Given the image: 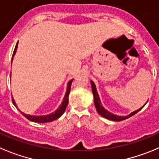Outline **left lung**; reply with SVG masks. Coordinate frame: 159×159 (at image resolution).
<instances>
[{"mask_svg": "<svg viewBox=\"0 0 159 159\" xmlns=\"http://www.w3.org/2000/svg\"><path fill=\"white\" fill-rule=\"evenodd\" d=\"M90 83H91V87H92V92H93V101H94V105H95V107H96L97 111H98V113L101 116H102L103 118H106V119L111 120V121H122V120L127 119V118H130V117H132L133 115H134L135 114H137L139 111H140V110L144 107L145 105L147 103V102H148V101H147L144 106H142V107L139 108V110H135V111H134V112H131L130 114H128V115L126 116L116 115V114H112V113L109 112L108 110H106V109L103 107L102 104V102H101L100 98H99V95L98 93V91H97L96 85H95V84L93 83V81H90Z\"/></svg>", "mask_w": 159, "mask_h": 159, "instance_id": "obj_1", "label": "left lung"}]
</instances>
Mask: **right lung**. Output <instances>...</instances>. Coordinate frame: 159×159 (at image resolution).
Listing matches in <instances>:
<instances>
[{
  "mask_svg": "<svg viewBox=\"0 0 159 159\" xmlns=\"http://www.w3.org/2000/svg\"><path fill=\"white\" fill-rule=\"evenodd\" d=\"M17 45H18V41H17V43H16V46H15V49L14 51H13V57H12V61H11V65H12V62H13V57L14 55L16 54V49H17ZM72 79L70 80V81L68 82L67 84V88H66V94L64 96V98H63L62 102L60 106H58V108L55 111H53V113H51L49 114H46V115H40V116H37V115H30V114H25V113L21 112L18 108H17V106H16V102H15L14 99L13 98V103L15 106H16V108L18 109L19 111L27 119H29L30 121H34V122H38V123H45V122H49V121H53L54 120L57 119L61 117V116L62 115L64 114V112L66 111V106L68 105L69 103V94H70V89H71V84H72V81H73Z\"/></svg>",
  "mask_w": 159,
  "mask_h": 159,
  "instance_id": "right-lung-1",
  "label": "right lung"
}]
</instances>
